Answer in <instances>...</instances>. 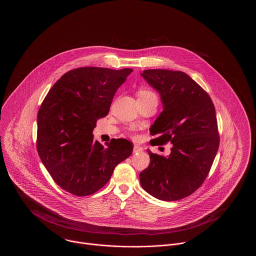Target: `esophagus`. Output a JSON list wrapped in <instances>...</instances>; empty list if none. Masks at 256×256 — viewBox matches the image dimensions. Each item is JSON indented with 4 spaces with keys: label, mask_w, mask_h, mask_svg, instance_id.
<instances>
[{
    "label": "esophagus",
    "mask_w": 256,
    "mask_h": 256,
    "mask_svg": "<svg viewBox=\"0 0 256 256\" xmlns=\"http://www.w3.org/2000/svg\"><path fill=\"white\" fill-rule=\"evenodd\" d=\"M143 150V148L139 146V145H134V154H137V152H141Z\"/></svg>",
    "instance_id": "obj_1"
}]
</instances>
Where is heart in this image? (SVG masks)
Instances as JSON below:
<instances>
[{
  "label": "heart",
  "mask_w": 256,
  "mask_h": 256,
  "mask_svg": "<svg viewBox=\"0 0 256 256\" xmlns=\"http://www.w3.org/2000/svg\"><path fill=\"white\" fill-rule=\"evenodd\" d=\"M158 98L156 93H154V91H152V90H150V89H146V88L139 90V92H138V98L145 100V98Z\"/></svg>",
  "instance_id": "b5f03b06"
}]
</instances>
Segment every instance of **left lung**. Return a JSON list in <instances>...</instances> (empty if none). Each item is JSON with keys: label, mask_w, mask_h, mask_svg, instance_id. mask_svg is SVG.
Returning a JSON list of instances; mask_svg holds the SVG:
<instances>
[{"label": "left lung", "mask_w": 256, "mask_h": 256, "mask_svg": "<svg viewBox=\"0 0 256 256\" xmlns=\"http://www.w3.org/2000/svg\"><path fill=\"white\" fill-rule=\"evenodd\" d=\"M141 76L161 98L163 111L150 126L152 146L172 144L170 156L148 150L150 162L140 172L148 194L166 202L193 194L206 180L219 148L214 104L206 92L187 74L162 69Z\"/></svg>", "instance_id": "8db88e82"}]
</instances>
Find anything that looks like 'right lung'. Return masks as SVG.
Masks as SVG:
<instances>
[{
  "instance_id": "1",
  "label": "right lung",
  "mask_w": 256,
  "mask_h": 256,
  "mask_svg": "<svg viewBox=\"0 0 256 256\" xmlns=\"http://www.w3.org/2000/svg\"><path fill=\"white\" fill-rule=\"evenodd\" d=\"M132 71L76 68L50 89L37 114V152L63 190L80 196L96 193L108 182L115 167L132 154V142L111 139L104 146L92 132Z\"/></svg>"
}]
</instances>
